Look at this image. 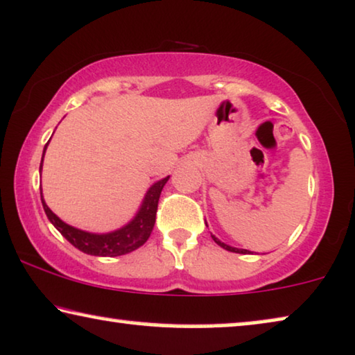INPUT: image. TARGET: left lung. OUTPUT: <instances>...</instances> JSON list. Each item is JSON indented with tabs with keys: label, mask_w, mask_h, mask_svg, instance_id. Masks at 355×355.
<instances>
[{
	"label": "left lung",
	"mask_w": 355,
	"mask_h": 355,
	"mask_svg": "<svg viewBox=\"0 0 355 355\" xmlns=\"http://www.w3.org/2000/svg\"><path fill=\"white\" fill-rule=\"evenodd\" d=\"M211 237H213V241H215L218 245L223 247V249H226V250H230V252H236V254H249V250H245V249H236V247H231V245L225 244V242H221V241L218 239V237H215V236H211Z\"/></svg>",
	"instance_id": "8db88e82"
}]
</instances>
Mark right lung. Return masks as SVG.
Instances as JSON below:
<instances>
[{
    "instance_id": "right-lung-1",
    "label": "right lung",
    "mask_w": 355,
    "mask_h": 355,
    "mask_svg": "<svg viewBox=\"0 0 355 355\" xmlns=\"http://www.w3.org/2000/svg\"><path fill=\"white\" fill-rule=\"evenodd\" d=\"M48 144L43 148V157H45V150ZM42 164L40 163V173H42ZM168 178L162 179V181L155 182L152 187L148 189L145 193L142 205H140L137 215L132 218V221H129L128 225L119 227V230L106 232V234H94V232H87L82 230H77L74 226H69L67 223L60 220L55 213H53L48 205L43 200L42 189H40V197L43 203V210H45L48 220L51 221V225L71 242L76 249L84 252V254L95 255V257H118L129 254L135 249H139L140 245H144L147 239L152 234L153 226H155V218H157L158 210V200L159 193H162L164 184L168 182Z\"/></svg>"
}]
</instances>
